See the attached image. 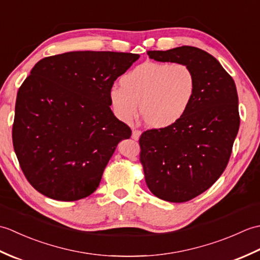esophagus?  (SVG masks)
<instances>
[{"mask_svg":"<svg viewBox=\"0 0 260 260\" xmlns=\"http://www.w3.org/2000/svg\"><path fill=\"white\" fill-rule=\"evenodd\" d=\"M141 134H142V132H141V131H139V129H133V133H132V139L135 140V141H137V140L140 139Z\"/></svg>","mask_w":260,"mask_h":260,"instance_id":"esophagus-1","label":"esophagus"}]
</instances>
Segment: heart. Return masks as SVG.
Segmentation results:
<instances>
[{"label":"heart","instance_id":"heart-1","mask_svg":"<svg viewBox=\"0 0 260 260\" xmlns=\"http://www.w3.org/2000/svg\"><path fill=\"white\" fill-rule=\"evenodd\" d=\"M121 86L109 89L114 114L124 123L133 120L141 106L146 124L170 127L183 117L196 91V78L183 63L145 61L121 76Z\"/></svg>","mask_w":260,"mask_h":260}]
</instances>
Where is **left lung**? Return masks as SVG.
<instances>
[{
	"instance_id": "8db88e82",
	"label": "left lung",
	"mask_w": 260,
	"mask_h": 260,
	"mask_svg": "<svg viewBox=\"0 0 260 260\" xmlns=\"http://www.w3.org/2000/svg\"><path fill=\"white\" fill-rule=\"evenodd\" d=\"M159 62L187 66L196 91L178 123L141 135V162L154 196L185 202L208 190L227 167L239 131L238 93L234 79L211 54L182 46L147 51Z\"/></svg>"
}]
</instances>
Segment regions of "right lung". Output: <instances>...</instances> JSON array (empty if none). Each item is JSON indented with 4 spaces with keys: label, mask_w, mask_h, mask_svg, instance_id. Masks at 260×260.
<instances>
[{
    "label": "right lung",
    "mask_w": 260,
    "mask_h": 260,
    "mask_svg": "<svg viewBox=\"0 0 260 260\" xmlns=\"http://www.w3.org/2000/svg\"><path fill=\"white\" fill-rule=\"evenodd\" d=\"M139 54L71 51L43 58L21 85L13 146L25 178L53 200L90 196L132 131L110 109L109 89Z\"/></svg>",
    "instance_id": "right-lung-1"
}]
</instances>
